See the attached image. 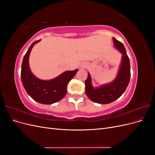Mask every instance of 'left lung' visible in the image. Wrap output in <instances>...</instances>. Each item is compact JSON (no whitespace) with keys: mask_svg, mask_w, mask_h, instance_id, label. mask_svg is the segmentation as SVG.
Here are the masks:
<instances>
[{"mask_svg":"<svg viewBox=\"0 0 155 155\" xmlns=\"http://www.w3.org/2000/svg\"><path fill=\"white\" fill-rule=\"evenodd\" d=\"M114 46L122 54L118 74L113 81L109 83L94 87L92 85L91 74L85 82V93L91 101L100 104H108L116 100L123 94L127 87L130 78L129 58L127 54L124 45L112 37Z\"/></svg>","mask_w":155,"mask_h":155,"instance_id":"8db88e82","label":"left lung"}]
</instances>
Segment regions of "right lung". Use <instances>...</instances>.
<instances>
[{
	"mask_svg": "<svg viewBox=\"0 0 155 155\" xmlns=\"http://www.w3.org/2000/svg\"><path fill=\"white\" fill-rule=\"evenodd\" d=\"M40 41L33 43L24 56L21 67V81L26 92L33 100L41 104L50 105L62 100L66 95L68 84L78 69L65 71L49 80L37 78L30 70L29 57L32 48Z\"/></svg>",
	"mask_w": 155,
	"mask_h": 155,
	"instance_id": "add662e5",
	"label": "right lung"
}]
</instances>
